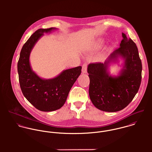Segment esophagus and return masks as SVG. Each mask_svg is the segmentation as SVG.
<instances>
[{"mask_svg": "<svg viewBox=\"0 0 152 152\" xmlns=\"http://www.w3.org/2000/svg\"><path fill=\"white\" fill-rule=\"evenodd\" d=\"M87 64L86 63L84 64L83 65V67H82V72L84 73H87Z\"/></svg>", "mask_w": 152, "mask_h": 152, "instance_id": "esophagus-1", "label": "esophagus"}]
</instances>
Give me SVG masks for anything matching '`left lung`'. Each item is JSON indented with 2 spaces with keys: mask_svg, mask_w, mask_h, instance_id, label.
I'll return each instance as SVG.
<instances>
[{
  "mask_svg": "<svg viewBox=\"0 0 152 152\" xmlns=\"http://www.w3.org/2000/svg\"><path fill=\"white\" fill-rule=\"evenodd\" d=\"M122 37L120 47L110 55L108 61L88 66L90 99L96 108L105 112H117L126 107L141 84L142 65L137 47L124 33ZM118 56L125 59L123 69L118 77H111L107 71V65Z\"/></svg>",
  "mask_w": 152,
  "mask_h": 152,
  "instance_id": "8db88e82",
  "label": "left lung"
}]
</instances>
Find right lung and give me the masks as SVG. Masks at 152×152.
Masks as SVG:
<instances>
[{
  "mask_svg": "<svg viewBox=\"0 0 152 152\" xmlns=\"http://www.w3.org/2000/svg\"><path fill=\"white\" fill-rule=\"evenodd\" d=\"M54 29L56 28L51 27L36 30L23 45L18 63L19 80L23 95L36 108L44 112L54 111L64 105L82 69L81 66L68 69L50 80L42 79L31 70L29 57L33 47L44 32Z\"/></svg>",
  "mask_w": 152,
  "mask_h": 152,
  "instance_id": "obj_1",
  "label": "right lung"
}]
</instances>
